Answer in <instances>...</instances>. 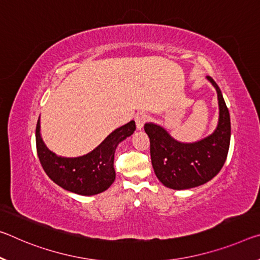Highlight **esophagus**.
I'll list each match as a JSON object with an SVG mask.
<instances>
[{
  "label": "esophagus",
  "mask_w": 260,
  "mask_h": 260,
  "mask_svg": "<svg viewBox=\"0 0 260 260\" xmlns=\"http://www.w3.org/2000/svg\"><path fill=\"white\" fill-rule=\"evenodd\" d=\"M148 120V115L146 113H138L135 117V123H137L138 131H141L143 128V125Z\"/></svg>",
  "instance_id": "1"
}]
</instances>
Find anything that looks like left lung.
<instances>
[{
  "label": "left lung",
  "mask_w": 260,
  "mask_h": 260,
  "mask_svg": "<svg viewBox=\"0 0 260 260\" xmlns=\"http://www.w3.org/2000/svg\"><path fill=\"white\" fill-rule=\"evenodd\" d=\"M207 81L216 90L219 104V119L212 134L194 142H180L158 123H145L155 175L169 188L204 185L219 174L225 162L232 134L230 114L219 85L209 76Z\"/></svg>",
  "instance_id": "8db88e82"
}]
</instances>
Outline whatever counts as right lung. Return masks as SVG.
Here are the masks:
<instances>
[{"label":"right lung","mask_w":260,"mask_h":260,"mask_svg":"<svg viewBox=\"0 0 260 260\" xmlns=\"http://www.w3.org/2000/svg\"><path fill=\"white\" fill-rule=\"evenodd\" d=\"M135 131L129 121L110 133L93 150L77 157L56 155L45 145L40 133V117L37 122L36 143L44 171L56 185L78 196H94L108 189L115 179L114 152L119 143Z\"/></svg>","instance_id":"add662e5"}]
</instances>
